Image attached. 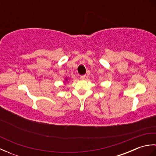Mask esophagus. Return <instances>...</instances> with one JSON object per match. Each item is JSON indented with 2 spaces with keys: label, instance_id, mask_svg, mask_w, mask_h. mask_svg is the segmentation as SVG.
<instances>
[{
  "label": "esophagus",
  "instance_id": "esophagus-1",
  "mask_svg": "<svg viewBox=\"0 0 156 156\" xmlns=\"http://www.w3.org/2000/svg\"><path fill=\"white\" fill-rule=\"evenodd\" d=\"M85 78H86V75H82L80 76V78L82 80H84V79H85Z\"/></svg>",
  "mask_w": 156,
  "mask_h": 156
}]
</instances>
